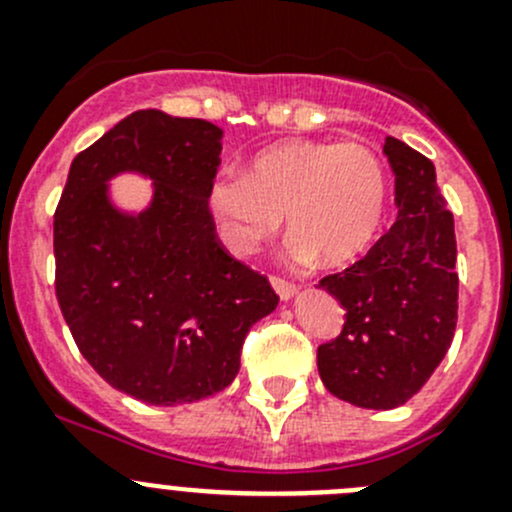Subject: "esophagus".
<instances>
[{
  "label": "esophagus",
  "mask_w": 512,
  "mask_h": 512,
  "mask_svg": "<svg viewBox=\"0 0 512 512\" xmlns=\"http://www.w3.org/2000/svg\"><path fill=\"white\" fill-rule=\"evenodd\" d=\"M270 282H272V287H275V292L280 294V299H289V297H294V294H297V287H294L292 282L282 280V277L272 275Z\"/></svg>",
  "instance_id": "34e87169"
}]
</instances>
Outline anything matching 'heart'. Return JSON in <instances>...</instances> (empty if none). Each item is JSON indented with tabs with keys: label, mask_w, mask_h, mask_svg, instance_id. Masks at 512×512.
Here are the masks:
<instances>
[{
	"label": "heart",
	"mask_w": 512,
	"mask_h": 512,
	"mask_svg": "<svg viewBox=\"0 0 512 512\" xmlns=\"http://www.w3.org/2000/svg\"><path fill=\"white\" fill-rule=\"evenodd\" d=\"M391 185L384 160L356 141H282L247 163L245 175H220L210 205L223 237L247 255L272 237L285 215L297 260L344 267L379 240Z\"/></svg>",
	"instance_id": "1"
}]
</instances>
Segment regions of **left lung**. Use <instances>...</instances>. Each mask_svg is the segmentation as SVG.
Here are the masks:
<instances>
[{
  "label": "left lung",
  "instance_id": "1",
  "mask_svg": "<svg viewBox=\"0 0 512 512\" xmlns=\"http://www.w3.org/2000/svg\"><path fill=\"white\" fill-rule=\"evenodd\" d=\"M384 153L399 218L352 267L319 280L347 309L342 334L317 349L319 376L361 409L406 404L446 356L458 319L456 232L436 168L399 138H386Z\"/></svg>",
  "mask_w": 512,
  "mask_h": 512
}]
</instances>
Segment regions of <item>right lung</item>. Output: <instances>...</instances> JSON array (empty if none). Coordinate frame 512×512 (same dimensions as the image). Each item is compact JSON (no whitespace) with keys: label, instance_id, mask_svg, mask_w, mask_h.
<instances>
[{"label":"right lung","instance_id":"1","mask_svg":"<svg viewBox=\"0 0 512 512\" xmlns=\"http://www.w3.org/2000/svg\"><path fill=\"white\" fill-rule=\"evenodd\" d=\"M220 141L203 118L136 111L74 158L56 205V299L71 337L101 379L153 406L232 384L247 332L280 302L215 232ZM118 172L154 180L143 214L107 198Z\"/></svg>","mask_w":512,"mask_h":512}]
</instances>
